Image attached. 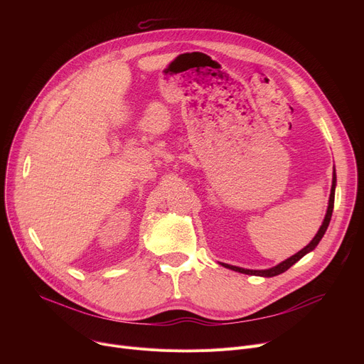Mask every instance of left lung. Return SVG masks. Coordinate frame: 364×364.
<instances>
[{"instance_id": "obj_1", "label": "left lung", "mask_w": 364, "mask_h": 364, "mask_svg": "<svg viewBox=\"0 0 364 364\" xmlns=\"http://www.w3.org/2000/svg\"><path fill=\"white\" fill-rule=\"evenodd\" d=\"M335 188H336V172H335V168H333V177H332V188H331V196H329V203H328V209H326V215H324V220L318 228V232L316 233V236L313 237V240L307 245L304 246L302 250L299 252H296L295 255L289 257L288 259H284L282 262H279L277 265L272 267V269H265V270H250V269H242V267H236V265H230V264H225V262H220L223 267H225V269H230L233 272H239V273H243V274H251V276H261V277H274L277 274H282L284 273L288 269H291V267L298 262L304 255L310 254L311 251L316 250V246L318 245V242L321 240V237L324 236V233H326L328 227H329V223H331V218H332V213H333V203H335Z\"/></svg>"}]
</instances>
